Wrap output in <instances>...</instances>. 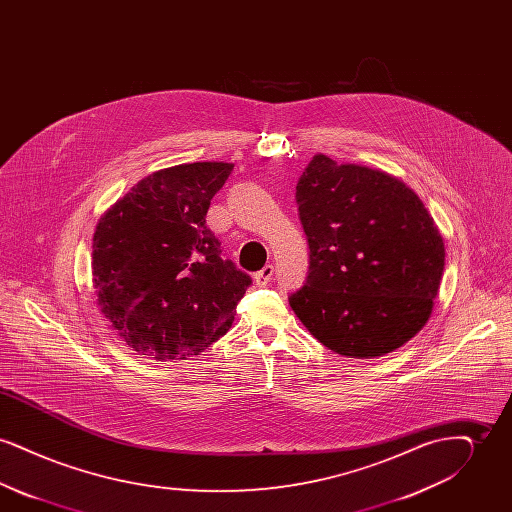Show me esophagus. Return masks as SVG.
I'll list each match as a JSON object with an SVG mask.
<instances>
[{"mask_svg": "<svg viewBox=\"0 0 512 512\" xmlns=\"http://www.w3.org/2000/svg\"><path fill=\"white\" fill-rule=\"evenodd\" d=\"M272 276H274V267L267 265V267L261 268L259 272H255V284H257L259 288H265V286L270 284Z\"/></svg>", "mask_w": 512, "mask_h": 512, "instance_id": "1", "label": "esophagus"}]
</instances>
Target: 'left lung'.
Returning a JSON list of instances; mask_svg holds the SVG:
<instances>
[{
  "mask_svg": "<svg viewBox=\"0 0 512 512\" xmlns=\"http://www.w3.org/2000/svg\"><path fill=\"white\" fill-rule=\"evenodd\" d=\"M295 201L309 274L293 313L322 345L351 359L391 353L428 322L445 247L428 209L401 180L315 155Z\"/></svg>",
  "mask_w": 512,
  "mask_h": 512,
  "instance_id": "obj_1",
  "label": "left lung"
}]
</instances>
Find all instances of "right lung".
<instances>
[{
	"label": "right lung",
	"mask_w": 512,
	"mask_h": 512,
	"mask_svg": "<svg viewBox=\"0 0 512 512\" xmlns=\"http://www.w3.org/2000/svg\"><path fill=\"white\" fill-rule=\"evenodd\" d=\"M232 163L153 172L98 222L92 276L101 313L155 361L199 355L224 336L251 276L222 259L205 217Z\"/></svg>",
	"instance_id": "obj_1"
}]
</instances>
